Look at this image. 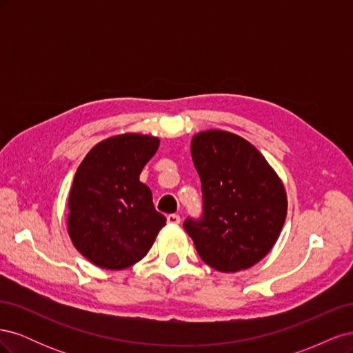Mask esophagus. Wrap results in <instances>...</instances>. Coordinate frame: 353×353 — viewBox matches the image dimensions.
<instances>
[{
  "label": "esophagus",
  "mask_w": 353,
  "mask_h": 353,
  "mask_svg": "<svg viewBox=\"0 0 353 353\" xmlns=\"http://www.w3.org/2000/svg\"><path fill=\"white\" fill-rule=\"evenodd\" d=\"M166 221H168V223H170V225H178V223L181 222V218H179V215H176V213H170V215L166 216Z\"/></svg>",
  "instance_id": "1"
}]
</instances>
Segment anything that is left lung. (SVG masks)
Returning <instances> with one entry per match:
<instances>
[{
    "mask_svg": "<svg viewBox=\"0 0 353 353\" xmlns=\"http://www.w3.org/2000/svg\"><path fill=\"white\" fill-rule=\"evenodd\" d=\"M191 157L201 181L205 215L187 219L203 262L221 272L248 270L279 240L287 216L281 178L243 137L208 130L191 140Z\"/></svg>",
    "mask_w": 353,
    "mask_h": 353,
    "instance_id": "8db88e82",
    "label": "left lung"
}]
</instances>
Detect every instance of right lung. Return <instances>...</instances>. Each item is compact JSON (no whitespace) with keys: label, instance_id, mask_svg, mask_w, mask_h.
<instances>
[{"label":"right lung","instance_id":"1","mask_svg":"<svg viewBox=\"0 0 353 353\" xmlns=\"http://www.w3.org/2000/svg\"><path fill=\"white\" fill-rule=\"evenodd\" d=\"M159 144L153 135H113L95 144L74 174L68 234L74 249L95 266L130 268L166 225V218L154 209L152 190L140 181Z\"/></svg>","mask_w":353,"mask_h":353}]
</instances>
